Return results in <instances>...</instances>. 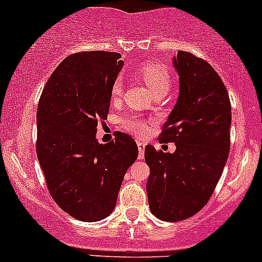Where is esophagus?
Returning <instances> with one entry per match:
<instances>
[{"label": "esophagus", "instance_id": "esophagus-1", "mask_svg": "<svg viewBox=\"0 0 262 262\" xmlns=\"http://www.w3.org/2000/svg\"><path fill=\"white\" fill-rule=\"evenodd\" d=\"M137 146H138V158L139 160H143L144 158V149H146V144L143 142L138 141L137 142Z\"/></svg>", "mask_w": 262, "mask_h": 262}]
</instances>
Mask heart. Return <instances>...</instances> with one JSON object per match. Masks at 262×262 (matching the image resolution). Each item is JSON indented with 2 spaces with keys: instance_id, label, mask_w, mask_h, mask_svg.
<instances>
[{
  "instance_id": "1",
  "label": "heart",
  "mask_w": 262,
  "mask_h": 262,
  "mask_svg": "<svg viewBox=\"0 0 262 262\" xmlns=\"http://www.w3.org/2000/svg\"><path fill=\"white\" fill-rule=\"evenodd\" d=\"M138 75L141 76L142 80L144 81V83L147 84L148 89L152 91V94L155 95L156 92L160 91H168L171 86V76L170 72L166 70L165 67H162L161 64L155 62H146L139 64L138 70H137ZM121 80L118 78L112 87V97L116 99V97L120 96L121 94ZM124 129H126L130 133L136 134V136H144L148 132V125L144 120H142L139 116L137 115H129L126 118L123 119L121 121Z\"/></svg>"
}]
</instances>
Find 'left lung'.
Masks as SVG:
<instances>
[{
  "label": "left lung",
  "mask_w": 262,
  "mask_h": 262,
  "mask_svg": "<svg viewBox=\"0 0 262 262\" xmlns=\"http://www.w3.org/2000/svg\"><path fill=\"white\" fill-rule=\"evenodd\" d=\"M172 64L179 97L160 142L175 143L176 150H144L150 212L167 222L190 218L212 196L228 160L232 120L228 92L209 63L179 50Z\"/></svg>",
  "instance_id": "obj_1"
}]
</instances>
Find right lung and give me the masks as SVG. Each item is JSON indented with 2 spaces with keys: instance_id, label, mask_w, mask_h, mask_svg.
Returning a JSON list of instances; mask_svg holds the SVG:
<instances>
[{
  "instance_id": "add662e5",
  "label": "right lung",
  "mask_w": 262,
  "mask_h": 262,
  "mask_svg": "<svg viewBox=\"0 0 262 262\" xmlns=\"http://www.w3.org/2000/svg\"><path fill=\"white\" fill-rule=\"evenodd\" d=\"M114 52L66 58L52 73L36 112V155L52 198L73 218L97 222L112 214L138 147L119 132L101 144L97 123L106 120L112 87L123 68Z\"/></svg>"
}]
</instances>
